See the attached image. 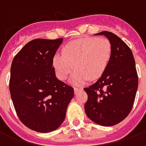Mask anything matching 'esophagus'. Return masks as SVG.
I'll return each instance as SVG.
<instances>
[{"label":"esophagus","instance_id":"34e87169","mask_svg":"<svg viewBox=\"0 0 146 146\" xmlns=\"http://www.w3.org/2000/svg\"><path fill=\"white\" fill-rule=\"evenodd\" d=\"M80 91H82V88H74V93L75 94H77Z\"/></svg>","mask_w":146,"mask_h":146}]
</instances>
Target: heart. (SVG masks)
<instances>
[{
    "label": "heart",
    "mask_w": 146,
    "mask_h": 146,
    "mask_svg": "<svg viewBox=\"0 0 146 146\" xmlns=\"http://www.w3.org/2000/svg\"><path fill=\"white\" fill-rule=\"evenodd\" d=\"M111 56L112 45L107 38L89 36L65 45L62 55H54L53 66L62 80L68 79L75 68L76 71L73 81L81 84L88 79L101 77L110 63Z\"/></svg>",
    "instance_id": "b5f03b06"
}]
</instances>
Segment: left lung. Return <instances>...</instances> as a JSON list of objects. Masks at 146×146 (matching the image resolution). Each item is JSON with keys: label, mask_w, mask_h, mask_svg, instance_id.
<instances>
[{"label": "left lung", "mask_w": 146, "mask_h": 146, "mask_svg": "<svg viewBox=\"0 0 146 146\" xmlns=\"http://www.w3.org/2000/svg\"><path fill=\"white\" fill-rule=\"evenodd\" d=\"M112 45V56L104 73L88 88L86 115L98 125L113 126L128 116L135 102L138 77L131 48L112 32L102 31Z\"/></svg>", "instance_id": "1"}]
</instances>
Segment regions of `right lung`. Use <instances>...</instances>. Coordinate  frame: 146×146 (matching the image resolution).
I'll use <instances>...</instances> for the list:
<instances>
[{"label": "right lung", "instance_id": "right-lung-1", "mask_svg": "<svg viewBox=\"0 0 146 146\" xmlns=\"http://www.w3.org/2000/svg\"><path fill=\"white\" fill-rule=\"evenodd\" d=\"M63 38L35 39L15 56L9 91L21 122L41 133L58 128L73 98V87L58 80L53 58Z\"/></svg>", "mask_w": 146, "mask_h": 146}]
</instances>
